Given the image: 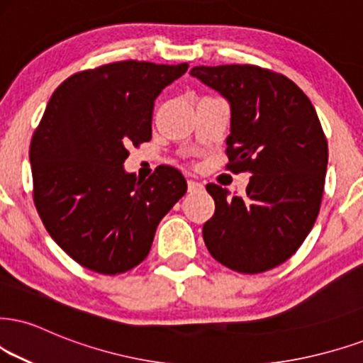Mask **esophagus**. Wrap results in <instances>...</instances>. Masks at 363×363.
Returning a JSON list of instances; mask_svg holds the SVG:
<instances>
[{
    "mask_svg": "<svg viewBox=\"0 0 363 363\" xmlns=\"http://www.w3.org/2000/svg\"><path fill=\"white\" fill-rule=\"evenodd\" d=\"M203 189V185L200 182H195V180H189V191H200Z\"/></svg>",
    "mask_w": 363,
    "mask_h": 363,
    "instance_id": "1",
    "label": "esophagus"
}]
</instances>
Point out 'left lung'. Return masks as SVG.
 Here are the masks:
<instances>
[{
  "label": "left lung",
  "instance_id": "obj_1",
  "mask_svg": "<svg viewBox=\"0 0 363 363\" xmlns=\"http://www.w3.org/2000/svg\"><path fill=\"white\" fill-rule=\"evenodd\" d=\"M230 102L227 169L249 172L242 196L208 183L216 213L203 225L212 257L242 274L279 266L318 217L328 143L311 101L293 80L257 65L194 67Z\"/></svg>",
  "mask_w": 363,
  "mask_h": 363
}]
</instances>
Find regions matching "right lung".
<instances>
[{
  "label": "right lung",
  "mask_w": 363,
  "mask_h": 363,
  "mask_svg": "<svg viewBox=\"0 0 363 363\" xmlns=\"http://www.w3.org/2000/svg\"><path fill=\"white\" fill-rule=\"evenodd\" d=\"M186 69L114 62L70 75L52 94L30 143L33 202L80 266L109 276L136 267L186 194L177 168L163 164L141 182L123 167L129 146L151 140L156 97Z\"/></svg>",
  "instance_id": "right-lung-1"
}]
</instances>
